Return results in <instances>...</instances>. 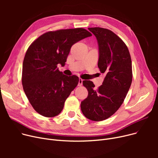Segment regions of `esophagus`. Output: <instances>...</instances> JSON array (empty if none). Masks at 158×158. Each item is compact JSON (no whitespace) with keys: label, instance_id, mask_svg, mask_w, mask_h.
<instances>
[{"label":"esophagus","instance_id":"obj_1","mask_svg":"<svg viewBox=\"0 0 158 158\" xmlns=\"http://www.w3.org/2000/svg\"><path fill=\"white\" fill-rule=\"evenodd\" d=\"M82 81H83V80H82V79H81V78L79 79V82H78V86H82Z\"/></svg>","mask_w":158,"mask_h":158}]
</instances>
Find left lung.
<instances>
[{
	"label": "left lung",
	"mask_w": 158,
	"mask_h": 158,
	"mask_svg": "<svg viewBox=\"0 0 158 158\" xmlns=\"http://www.w3.org/2000/svg\"><path fill=\"white\" fill-rule=\"evenodd\" d=\"M88 30L97 38L98 66L105 77L98 89L91 81H82L88 95L81 102V109L87 118L102 121L118 110L127 95L132 79L131 58L125 43L111 31L101 27Z\"/></svg>",
	"instance_id": "left-lung-1"
}]
</instances>
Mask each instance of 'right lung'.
Returning <instances> with one entry per match:
<instances>
[{"label": "right lung", "mask_w": 158, "mask_h": 158, "mask_svg": "<svg viewBox=\"0 0 158 158\" xmlns=\"http://www.w3.org/2000/svg\"><path fill=\"white\" fill-rule=\"evenodd\" d=\"M92 35L82 28L50 31L28 48L23 61L22 85L29 102L41 115L54 117L63 110L79 77L64 75L57 64L64 66L72 46Z\"/></svg>", "instance_id": "add662e5"}]
</instances>
